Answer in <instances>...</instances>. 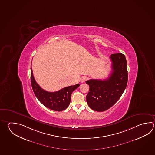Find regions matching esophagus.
Returning a JSON list of instances; mask_svg holds the SVG:
<instances>
[{
  "instance_id": "esophagus-1",
  "label": "esophagus",
  "mask_w": 155,
  "mask_h": 155,
  "mask_svg": "<svg viewBox=\"0 0 155 155\" xmlns=\"http://www.w3.org/2000/svg\"><path fill=\"white\" fill-rule=\"evenodd\" d=\"M87 78L86 77H85V76H83V77H82L81 78L80 81H81V82H82V83H83V82H85L87 81Z\"/></svg>"
}]
</instances>
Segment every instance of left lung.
<instances>
[{
    "instance_id": "1",
    "label": "left lung",
    "mask_w": 155,
    "mask_h": 155,
    "mask_svg": "<svg viewBox=\"0 0 155 155\" xmlns=\"http://www.w3.org/2000/svg\"><path fill=\"white\" fill-rule=\"evenodd\" d=\"M112 72L106 79H90L86 83L89 91L86 100L93 110L105 111L111 107L122 96L128 82L127 60L124 54L117 53L110 56Z\"/></svg>"
}]
</instances>
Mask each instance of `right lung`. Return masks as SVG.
I'll use <instances>...</instances> for the list:
<instances>
[{
  "instance_id": "1",
  "label": "right lung",
  "mask_w": 155,
  "mask_h": 155,
  "mask_svg": "<svg viewBox=\"0 0 155 155\" xmlns=\"http://www.w3.org/2000/svg\"><path fill=\"white\" fill-rule=\"evenodd\" d=\"M31 81L33 91L38 100L47 108L56 111H61L67 108L71 100V94L80 84L67 87L55 92L44 91L37 83L31 66Z\"/></svg>"
}]
</instances>
